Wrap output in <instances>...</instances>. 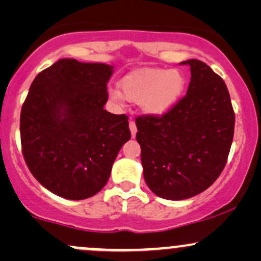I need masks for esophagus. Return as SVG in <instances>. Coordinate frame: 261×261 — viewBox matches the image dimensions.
<instances>
[{"mask_svg": "<svg viewBox=\"0 0 261 261\" xmlns=\"http://www.w3.org/2000/svg\"><path fill=\"white\" fill-rule=\"evenodd\" d=\"M128 126H130V131H131V135H133V137H135V135L137 133V127H136V124H135L134 120H131L128 122Z\"/></svg>", "mask_w": 261, "mask_h": 261, "instance_id": "esophagus-1", "label": "esophagus"}]
</instances>
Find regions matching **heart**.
<instances>
[{"instance_id": "1", "label": "heart", "mask_w": 261, "mask_h": 261, "mask_svg": "<svg viewBox=\"0 0 261 261\" xmlns=\"http://www.w3.org/2000/svg\"><path fill=\"white\" fill-rule=\"evenodd\" d=\"M126 99L140 103L145 113L162 115L167 113L180 98L185 87V79L179 70H145L127 74L120 83ZM110 98L121 99L118 88L109 89Z\"/></svg>"}]
</instances>
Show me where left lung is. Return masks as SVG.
<instances>
[{
    "label": "left lung",
    "instance_id": "8db88e82",
    "mask_svg": "<svg viewBox=\"0 0 261 261\" xmlns=\"http://www.w3.org/2000/svg\"><path fill=\"white\" fill-rule=\"evenodd\" d=\"M188 92L166 114L136 118L146 184L155 195L184 200L220 176L234 134V112L224 81L191 59Z\"/></svg>",
    "mask_w": 261,
    "mask_h": 261
}]
</instances>
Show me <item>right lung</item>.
Instances as JSON below:
<instances>
[{
    "label": "right lung",
    "mask_w": 261,
    "mask_h": 261,
    "mask_svg": "<svg viewBox=\"0 0 261 261\" xmlns=\"http://www.w3.org/2000/svg\"><path fill=\"white\" fill-rule=\"evenodd\" d=\"M113 66L61 59L33 81L20 112V142L34 178L55 195L99 193L131 139L128 118L104 110Z\"/></svg>",
    "instance_id": "1"
}]
</instances>
